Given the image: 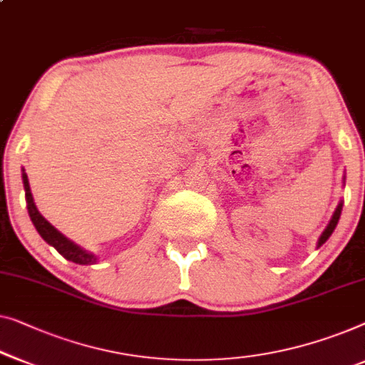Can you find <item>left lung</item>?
Returning a JSON list of instances; mask_svg holds the SVG:
<instances>
[{
    "label": "left lung",
    "instance_id": "left-lung-1",
    "mask_svg": "<svg viewBox=\"0 0 365 365\" xmlns=\"http://www.w3.org/2000/svg\"><path fill=\"white\" fill-rule=\"evenodd\" d=\"M341 210H342V202H339V205H337V209H336V212L332 214V219L329 220V224H327V227H326V230L323 232V235L319 237V242H318V247H321L324 244V242L329 239L331 237V234L332 232H334V229H336V225H337V222H339V217H341Z\"/></svg>",
    "mask_w": 365,
    "mask_h": 365
}]
</instances>
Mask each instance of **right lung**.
<instances>
[{"instance_id": "right-lung-1", "label": "right lung", "mask_w": 365, "mask_h": 365, "mask_svg": "<svg viewBox=\"0 0 365 365\" xmlns=\"http://www.w3.org/2000/svg\"><path fill=\"white\" fill-rule=\"evenodd\" d=\"M23 184H24V191H26V202H28L29 217H31V220H33L36 230L39 232V235L42 237V239H44L49 245L54 247L62 257L67 258V260L78 263V265H91V263H95V260H97L95 255H92V253H88L86 250H82L81 247L68 240L67 237H64L59 230L54 229V227H52L49 222H47L39 214V210L34 204L33 194H31L28 174L24 173V170H23Z\"/></svg>"}]
</instances>
